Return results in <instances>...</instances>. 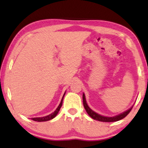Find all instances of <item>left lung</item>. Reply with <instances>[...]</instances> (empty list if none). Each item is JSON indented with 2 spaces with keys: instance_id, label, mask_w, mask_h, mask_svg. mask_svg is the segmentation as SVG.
Listing matches in <instances>:
<instances>
[{
  "instance_id": "left-lung-1",
  "label": "left lung",
  "mask_w": 148,
  "mask_h": 148,
  "mask_svg": "<svg viewBox=\"0 0 148 148\" xmlns=\"http://www.w3.org/2000/svg\"><path fill=\"white\" fill-rule=\"evenodd\" d=\"M83 103H84V106L86 109V112L92 118L94 119V120H98V121L100 122H105V123H112V122H116L118 121V120H122L124 118L127 116V115L130 113L131 110L133 108V106L130 107L129 109H127V111L123 112V113H120V114L114 115V116H104V115H100L99 113H96L95 111H94L93 110H92L90 108L89 106L88 105L87 101H86V96H85L84 93H83Z\"/></svg>"
}]
</instances>
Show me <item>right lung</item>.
<instances>
[{
	"instance_id": "add662e5",
	"label": "right lung",
	"mask_w": 148,
	"mask_h": 148,
	"mask_svg": "<svg viewBox=\"0 0 148 148\" xmlns=\"http://www.w3.org/2000/svg\"><path fill=\"white\" fill-rule=\"evenodd\" d=\"M65 92H64L63 96H62V99H61L60 101V104H59V106H58V108L56 109L55 110V111L53 112L52 113H51V114H49L48 115H47V116H44V117H40V118H32L31 120H34V121H37V122H45V121H49V120H52L53 118H55L56 116L58 113L59 111H60L61 106H62V100H63V98H64V95H65Z\"/></svg>"
}]
</instances>
